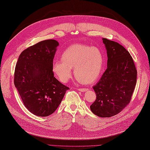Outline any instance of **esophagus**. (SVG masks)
I'll return each mask as SVG.
<instances>
[{
    "label": "esophagus",
    "mask_w": 150,
    "mask_h": 150,
    "mask_svg": "<svg viewBox=\"0 0 150 150\" xmlns=\"http://www.w3.org/2000/svg\"><path fill=\"white\" fill-rule=\"evenodd\" d=\"M78 90H79V91H81V92H85L87 91V89H85V88H80V89H78Z\"/></svg>",
    "instance_id": "obj_1"
}]
</instances>
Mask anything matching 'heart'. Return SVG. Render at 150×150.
Returning <instances> with one entry per match:
<instances>
[{
  "mask_svg": "<svg viewBox=\"0 0 150 150\" xmlns=\"http://www.w3.org/2000/svg\"><path fill=\"white\" fill-rule=\"evenodd\" d=\"M62 60L54 61L52 70L59 81L66 83L72 77V70L77 80L83 83H92L97 80L103 69L104 57L96 47L76 44L63 53Z\"/></svg>",
  "mask_w": 150,
  "mask_h": 150,
  "instance_id": "b5f03b06",
  "label": "heart"
}]
</instances>
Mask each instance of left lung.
I'll use <instances>...</instances> for the list:
<instances>
[{
  "label": "left lung",
  "mask_w": 150,
  "mask_h": 150,
  "mask_svg": "<svg viewBox=\"0 0 150 150\" xmlns=\"http://www.w3.org/2000/svg\"><path fill=\"white\" fill-rule=\"evenodd\" d=\"M108 61L107 69L93 87L97 95L90 106L95 115L110 117L130 103L137 83V70L129 52L117 42L103 38Z\"/></svg>",
  "instance_id": "left-lung-1"
}]
</instances>
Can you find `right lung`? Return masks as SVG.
<instances>
[{
    "label": "right lung",
    "mask_w": 150,
    "mask_h": 150,
    "mask_svg": "<svg viewBox=\"0 0 150 150\" xmlns=\"http://www.w3.org/2000/svg\"><path fill=\"white\" fill-rule=\"evenodd\" d=\"M59 44L55 40L38 42L23 51L17 62L14 85L25 106L37 116L52 114L69 89L54 77L52 70Z\"/></svg>",
    "instance_id": "right-lung-1"
}]
</instances>
